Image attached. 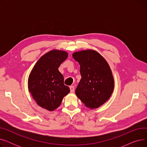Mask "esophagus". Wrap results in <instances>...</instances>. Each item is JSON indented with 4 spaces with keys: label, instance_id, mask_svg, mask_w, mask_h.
<instances>
[{
    "label": "esophagus",
    "instance_id": "1",
    "mask_svg": "<svg viewBox=\"0 0 147 147\" xmlns=\"http://www.w3.org/2000/svg\"><path fill=\"white\" fill-rule=\"evenodd\" d=\"M69 89H70V92L71 93H73L74 91V86H71L69 87Z\"/></svg>",
    "mask_w": 147,
    "mask_h": 147
}]
</instances>
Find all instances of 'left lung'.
Here are the masks:
<instances>
[{
    "label": "left lung",
    "instance_id": "8db88e82",
    "mask_svg": "<svg viewBox=\"0 0 147 147\" xmlns=\"http://www.w3.org/2000/svg\"><path fill=\"white\" fill-rule=\"evenodd\" d=\"M80 64L82 79L75 93L89 109H97L109 100L114 88L111 69L104 58L92 49L73 53Z\"/></svg>",
    "mask_w": 147,
    "mask_h": 147
}]
</instances>
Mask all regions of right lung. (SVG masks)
Here are the masks:
<instances>
[{"label":"right lung","instance_id":"obj_1","mask_svg":"<svg viewBox=\"0 0 147 147\" xmlns=\"http://www.w3.org/2000/svg\"><path fill=\"white\" fill-rule=\"evenodd\" d=\"M67 52L53 49L37 61L28 79L30 93L37 104L52 111L61 105L63 98L69 92L64 83V77L58 68L68 57Z\"/></svg>","mask_w":147,"mask_h":147}]
</instances>
